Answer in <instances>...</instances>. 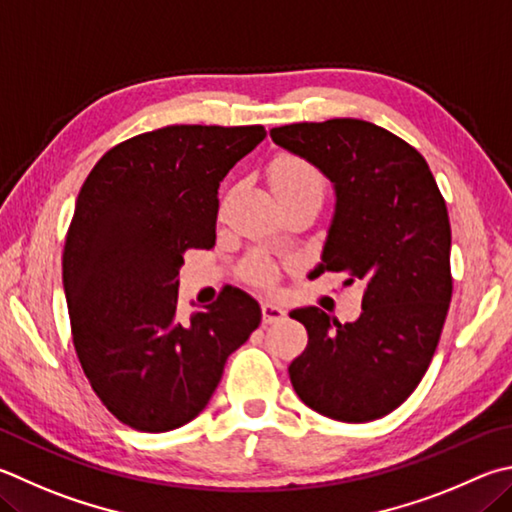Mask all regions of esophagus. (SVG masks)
<instances>
[{
  "label": "esophagus",
  "instance_id": "34e87169",
  "mask_svg": "<svg viewBox=\"0 0 512 512\" xmlns=\"http://www.w3.org/2000/svg\"><path fill=\"white\" fill-rule=\"evenodd\" d=\"M286 318V311L282 309L280 304H273V302H264L262 304V322L264 324H277Z\"/></svg>",
  "mask_w": 512,
  "mask_h": 512
}]
</instances>
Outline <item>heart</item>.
I'll return each instance as SVG.
<instances>
[{"instance_id":"b5f03b06","label":"heart","mask_w":512,"mask_h":512,"mask_svg":"<svg viewBox=\"0 0 512 512\" xmlns=\"http://www.w3.org/2000/svg\"><path fill=\"white\" fill-rule=\"evenodd\" d=\"M271 185L277 194V199H315L322 203L327 194V179L311 161L302 159L297 154H280L271 163ZM241 277L255 286H273L277 280V266L264 253H250L241 262Z\"/></svg>"}]
</instances>
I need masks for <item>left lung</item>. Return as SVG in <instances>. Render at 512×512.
I'll return each mask as SVG.
<instances>
[{"label":"left lung","instance_id":"left-lung-1","mask_svg":"<svg viewBox=\"0 0 512 512\" xmlns=\"http://www.w3.org/2000/svg\"><path fill=\"white\" fill-rule=\"evenodd\" d=\"M336 185V217L318 273L362 286V313L340 324L318 306L291 318L309 333L288 376L322 416L365 423L394 412L421 383L452 300L450 219L425 159L367 120L271 129Z\"/></svg>","mask_w":512,"mask_h":512}]
</instances>
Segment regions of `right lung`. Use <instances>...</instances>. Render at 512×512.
Wrapping results in <instances>:
<instances>
[{"label":"right lung","mask_w":512,"mask_h":512,"mask_svg":"<svg viewBox=\"0 0 512 512\" xmlns=\"http://www.w3.org/2000/svg\"><path fill=\"white\" fill-rule=\"evenodd\" d=\"M262 125H170L118 143L82 183L62 253L73 347L102 405L170 432L208 405L262 311L239 288L176 315L190 248L215 246L219 183L264 141Z\"/></svg>","instance_id":"right-lung-1"}]
</instances>
